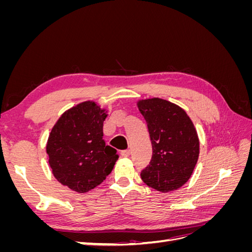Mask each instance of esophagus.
<instances>
[{
  "label": "esophagus",
  "instance_id": "obj_1",
  "mask_svg": "<svg viewBox=\"0 0 252 252\" xmlns=\"http://www.w3.org/2000/svg\"><path fill=\"white\" fill-rule=\"evenodd\" d=\"M121 155H122V157H124V158H128V157H130L131 152H130V150H123V151L121 152Z\"/></svg>",
  "mask_w": 252,
  "mask_h": 252
}]
</instances>
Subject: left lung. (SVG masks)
I'll use <instances>...</instances> for the list:
<instances>
[{"instance_id":"8db88e82","label":"left lung","mask_w":252,"mask_h":252,"mask_svg":"<svg viewBox=\"0 0 252 252\" xmlns=\"http://www.w3.org/2000/svg\"><path fill=\"white\" fill-rule=\"evenodd\" d=\"M146 120L152 144V158L142 170L145 184L161 192L179 189L190 179L200 154L193 123L184 109L163 98L138 102Z\"/></svg>"}]
</instances>
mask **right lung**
<instances>
[{"instance_id": "right-lung-1", "label": "right lung", "mask_w": 252, "mask_h": 252, "mask_svg": "<svg viewBox=\"0 0 252 252\" xmlns=\"http://www.w3.org/2000/svg\"><path fill=\"white\" fill-rule=\"evenodd\" d=\"M106 118L105 109L87 101L65 111L51 129L46 151L52 173L75 192L100 185L118 161L117 150L103 140Z\"/></svg>"}]
</instances>
